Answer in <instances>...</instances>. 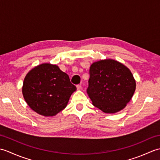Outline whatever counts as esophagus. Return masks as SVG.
Segmentation results:
<instances>
[{"label": "esophagus", "mask_w": 160, "mask_h": 160, "mask_svg": "<svg viewBox=\"0 0 160 160\" xmlns=\"http://www.w3.org/2000/svg\"><path fill=\"white\" fill-rule=\"evenodd\" d=\"M76 87H77V89L78 90H80V89H81V88H82V86H81L80 84H78V85L76 86Z\"/></svg>", "instance_id": "34e87169"}]
</instances>
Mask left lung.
I'll return each mask as SVG.
<instances>
[{"label": "left lung", "mask_w": 160, "mask_h": 160, "mask_svg": "<svg viewBox=\"0 0 160 160\" xmlns=\"http://www.w3.org/2000/svg\"><path fill=\"white\" fill-rule=\"evenodd\" d=\"M87 92L95 107L114 113L126 107L135 90L133 76L124 64L114 60L91 64Z\"/></svg>", "instance_id": "left-lung-1"}]
</instances>
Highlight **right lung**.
Masks as SVG:
<instances>
[{
    "mask_svg": "<svg viewBox=\"0 0 160 160\" xmlns=\"http://www.w3.org/2000/svg\"><path fill=\"white\" fill-rule=\"evenodd\" d=\"M76 87L56 65L42 64L27 74L22 87L26 102L44 116H53L67 107Z\"/></svg>",
    "mask_w": 160,
    "mask_h": 160,
    "instance_id": "obj_1",
    "label": "right lung"
}]
</instances>
